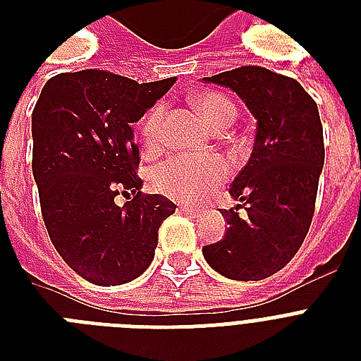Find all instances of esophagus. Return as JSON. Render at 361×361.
<instances>
[{
	"mask_svg": "<svg viewBox=\"0 0 361 361\" xmlns=\"http://www.w3.org/2000/svg\"><path fill=\"white\" fill-rule=\"evenodd\" d=\"M180 209H181V212H183V214L192 215V217L200 214V209H198V208H191V206H180Z\"/></svg>",
	"mask_w": 361,
	"mask_h": 361,
	"instance_id": "obj_1",
	"label": "esophagus"
}]
</instances>
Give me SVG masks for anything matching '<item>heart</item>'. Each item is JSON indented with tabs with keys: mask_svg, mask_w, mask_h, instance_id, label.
<instances>
[{
	"mask_svg": "<svg viewBox=\"0 0 361 361\" xmlns=\"http://www.w3.org/2000/svg\"><path fill=\"white\" fill-rule=\"evenodd\" d=\"M204 120L212 127L236 118V106L223 97L221 93H198L192 99ZM164 106L155 104L142 123V135L147 146L157 140L161 123H163ZM231 174V166L225 159L217 155H176L166 159L153 170L152 181L155 189L164 195L183 200V202H200L212 195Z\"/></svg>",
	"mask_w": 361,
	"mask_h": 361,
	"instance_id": "b5f03b06",
	"label": "heart"
}]
</instances>
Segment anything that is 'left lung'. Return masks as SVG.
Instances as JSON below:
<instances>
[{
	"mask_svg": "<svg viewBox=\"0 0 361 361\" xmlns=\"http://www.w3.org/2000/svg\"><path fill=\"white\" fill-rule=\"evenodd\" d=\"M228 87L251 110L257 135L251 157L234 178L223 209L225 238L204 245L206 262L234 281H260L285 268L313 221L324 136L319 109L300 82L264 67H238L202 78ZM243 205L247 215L240 218Z\"/></svg>",
	"mask_w": 361,
	"mask_h": 361,
	"instance_id": "8db88e82",
	"label": "left lung"
}]
</instances>
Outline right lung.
<instances>
[{
    "label": "right lung",
    "instance_id": "right-lung-1",
    "mask_svg": "<svg viewBox=\"0 0 361 361\" xmlns=\"http://www.w3.org/2000/svg\"><path fill=\"white\" fill-rule=\"evenodd\" d=\"M176 76L138 84L106 71L52 76L33 114V178L56 251L95 285H123L152 264L159 226L176 212L163 195H142L133 123ZM133 195L121 209L119 192Z\"/></svg>",
    "mask_w": 361,
    "mask_h": 361
}]
</instances>
